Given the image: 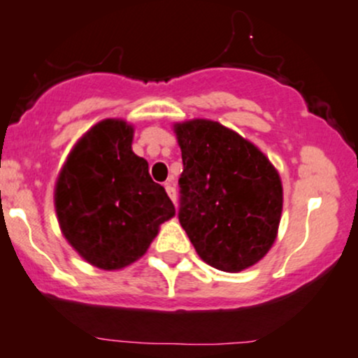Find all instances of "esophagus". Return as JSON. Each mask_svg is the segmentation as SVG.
<instances>
[{"label": "esophagus", "instance_id": "esophagus-1", "mask_svg": "<svg viewBox=\"0 0 358 358\" xmlns=\"http://www.w3.org/2000/svg\"><path fill=\"white\" fill-rule=\"evenodd\" d=\"M164 189H166L169 199H171V201H173V204H176V190H175V185H173L171 182H168V183H164Z\"/></svg>", "mask_w": 358, "mask_h": 358}]
</instances>
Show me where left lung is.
<instances>
[{
    "label": "left lung",
    "mask_w": 358,
    "mask_h": 358,
    "mask_svg": "<svg viewBox=\"0 0 358 358\" xmlns=\"http://www.w3.org/2000/svg\"><path fill=\"white\" fill-rule=\"evenodd\" d=\"M183 173L178 220L199 257L224 273L257 264L273 247L283 185L264 152L213 120L175 123Z\"/></svg>",
    "instance_id": "left-lung-1"
}]
</instances>
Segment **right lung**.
<instances>
[{
	"instance_id": "right-lung-1",
	"label": "right lung",
	"mask_w": 358,
	"mask_h": 358,
	"mask_svg": "<svg viewBox=\"0 0 358 358\" xmlns=\"http://www.w3.org/2000/svg\"><path fill=\"white\" fill-rule=\"evenodd\" d=\"M134 125L106 118L85 131L55 185V209L66 242L84 261L116 271L138 261L164 221L175 216L166 190L131 150Z\"/></svg>"
}]
</instances>
